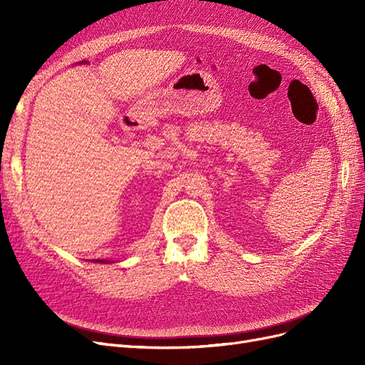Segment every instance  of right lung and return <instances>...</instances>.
Listing matches in <instances>:
<instances>
[{"label":"right lung","instance_id":"obj_1","mask_svg":"<svg viewBox=\"0 0 365 365\" xmlns=\"http://www.w3.org/2000/svg\"><path fill=\"white\" fill-rule=\"evenodd\" d=\"M96 263H111V260H106V259H97V260H93Z\"/></svg>","mask_w":365,"mask_h":365}]
</instances>
